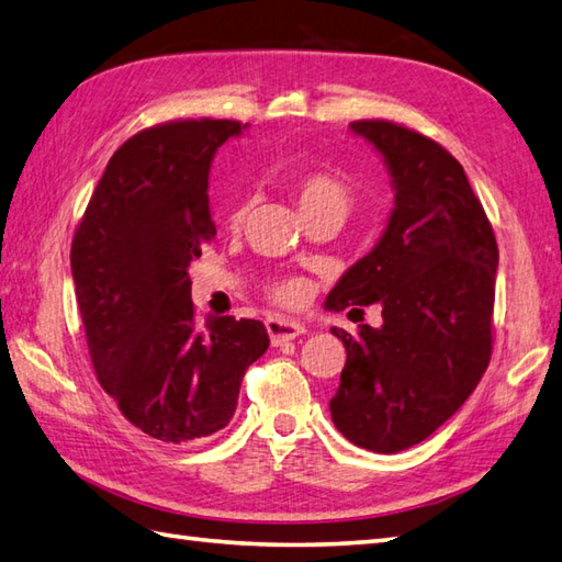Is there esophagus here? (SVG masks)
I'll use <instances>...</instances> for the list:
<instances>
[{
  "label": "esophagus",
  "mask_w": 562,
  "mask_h": 562,
  "mask_svg": "<svg viewBox=\"0 0 562 562\" xmlns=\"http://www.w3.org/2000/svg\"><path fill=\"white\" fill-rule=\"evenodd\" d=\"M266 330H268L272 345H282V342L300 338L302 333H306V328L302 324H296V321H292V318H282V316H270L266 321Z\"/></svg>",
  "instance_id": "34e87169"
}]
</instances>
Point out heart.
I'll return each instance as SVG.
<instances>
[{
    "mask_svg": "<svg viewBox=\"0 0 562 562\" xmlns=\"http://www.w3.org/2000/svg\"><path fill=\"white\" fill-rule=\"evenodd\" d=\"M290 190L296 207L302 212V217H308V214H336V217H345L355 202V193L348 178L333 171H312L296 176L290 183ZM246 212L248 202H238L232 210L229 220L238 224L246 217ZM268 292L272 300L282 306H300L306 296V284L302 280L290 278L272 282Z\"/></svg>",
    "mask_w": 562,
    "mask_h": 562,
    "instance_id": "obj_1",
    "label": "heart"
}]
</instances>
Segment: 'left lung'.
<instances>
[{"mask_svg": "<svg viewBox=\"0 0 562 562\" xmlns=\"http://www.w3.org/2000/svg\"><path fill=\"white\" fill-rule=\"evenodd\" d=\"M386 164L393 210L376 246L326 296L328 312L381 306L352 338L330 417L352 445L396 453L457 413L491 362L497 241L463 166L415 130L350 125Z\"/></svg>", "mask_w": 562, "mask_h": 562, "instance_id": "1", "label": "left lung"}]
</instances>
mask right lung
Segmentation results:
<instances>
[{
    "instance_id": "add662e5",
    "label": "right lung",
    "mask_w": 562,
    "mask_h": 562,
    "mask_svg": "<svg viewBox=\"0 0 562 562\" xmlns=\"http://www.w3.org/2000/svg\"><path fill=\"white\" fill-rule=\"evenodd\" d=\"M246 125L176 121L117 149L71 241V278L93 369L142 432L183 445L229 425L246 369L268 350L254 318L198 324L190 262L217 234L207 178Z\"/></svg>"
}]
</instances>
